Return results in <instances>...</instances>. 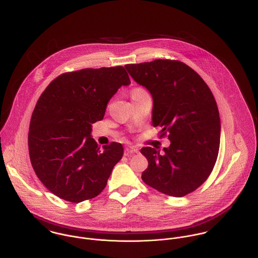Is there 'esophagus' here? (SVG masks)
<instances>
[{
    "label": "esophagus",
    "mask_w": 258,
    "mask_h": 258,
    "mask_svg": "<svg viewBox=\"0 0 258 258\" xmlns=\"http://www.w3.org/2000/svg\"><path fill=\"white\" fill-rule=\"evenodd\" d=\"M139 152V149L136 147L127 148L126 152H125V156H131L133 154H137Z\"/></svg>",
    "instance_id": "34e87169"
}]
</instances>
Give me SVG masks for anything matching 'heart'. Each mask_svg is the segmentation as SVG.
<instances>
[{
	"label": "heart",
	"mask_w": 258,
	"mask_h": 258,
	"mask_svg": "<svg viewBox=\"0 0 258 258\" xmlns=\"http://www.w3.org/2000/svg\"><path fill=\"white\" fill-rule=\"evenodd\" d=\"M141 92H143V90H141V89H135V90L132 92V95L137 94V93H141Z\"/></svg>",
	"instance_id": "heart-1"
}]
</instances>
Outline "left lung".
I'll list each match as a JSON object with an SVG mask.
<instances>
[{
	"label": "left lung",
	"instance_id": "8db88e82",
	"mask_svg": "<svg viewBox=\"0 0 258 258\" xmlns=\"http://www.w3.org/2000/svg\"><path fill=\"white\" fill-rule=\"evenodd\" d=\"M125 69L152 95V124L171 142L163 152L141 149L148 160L142 180L168 196L184 197L205 183L217 162L221 119L215 97L203 78L181 61L157 59Z\"/></svg>",
	"mask_w": 258,
	"mask_h": 258
}]
</instances>
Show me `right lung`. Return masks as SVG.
Listing matches in <instances>:
<instances>
[{
    "mask_svg": "<svg viewBox=\"0 0 258 258\" xmlns=\"http://www.w3.org/2000/svg\"><path fill=\"white\" fill-rule=\"evenodd\" d=\"M130 83L123 67L86 69L59 75L40 95L30 124V158L37 178L58 198L80 203L105 187L124 150L116 142L100 150L91 124Z\"/></svg>",
    "mask_w": 258,
    "mask_h": 258,
    "instance_id": "obj_1",
    "label": "right lung"
}]
</instances>
